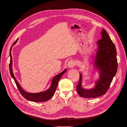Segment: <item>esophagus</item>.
<instances>
[{"label":"esophagus","mask_w":127,"mask_h":127,"mask_svg":"<svg viewBox=\"0 0 127 127\" xmlns=\"http://www.w3.org/2000/svg\"><path fill=\"white\" fill-rule=\"evenodd\" d=\"M75 62L73 61V60H70V61L68 62L67 66L69 68H72L75 66Z\"/></svg>","instance_id":"1"}]
</instances>
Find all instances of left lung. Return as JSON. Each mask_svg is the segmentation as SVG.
I'll list each match as a JSON object with an SVG mask.
<instances>
[{
    "label": "left lung",
    "instance_id": "8db88e82",
    "mask_svg": "<svg viewBox=\"0 0 127 127\" xmlns=\"http://www.w3.org/2000/svg\"><path fill=\"white\" fill-rule=\"evenodd\" d=\"M101 34L102 39L97 41L98 49L95 59V66L101 70V78L94 89L87 90L82 87V78L80 74L76 91L79 95L83 98H96L105 95L117 71L118 61L115 44L104 29L102 30Z\"/></svg>",
    "mask_w": 127,
    "mask_h": 127
}]
</instances>
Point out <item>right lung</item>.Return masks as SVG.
<instances>
[{
	"label": "right lung",
	"mask_w": 127,
	"mask_h": 127,
	"mask_svg": "<svg viewBox=\"0 0 127 127\" xmlns=\"http://www.w3.org/2000/svg\"><path fill=\"white\" fill-rule=\"evenodd\" d=\"M18 39H17L16 41H14V43L12 45V47L13 46L14 44H15L17 41ZM12 47L11 48V49H10L9 52V55L10 57H11V59H10V63H9V71L10 74H11V75L15 82V83L17 86V87L19 90L20 92L23 97H24L25 98H26L28 100H29L30 101L32 102H45L47 101L49 99H51L52 97H53L54 93H55L56 89L57 88L58 83H59V81L60 79V78H61L62 75H63L65 72H66V69H65L64 71H62L61 73L55 76V77L53 78L52 81V84L51 86L50 87V88L48 89L47 91H45V92H42L38 93H28L23 90L22 89L19 83H18L17 81L16 78L14 77L13 70H12V57L11 55V49Z\"/></svg>",
	"instance_id": "add662e5"
}]
</instances>
